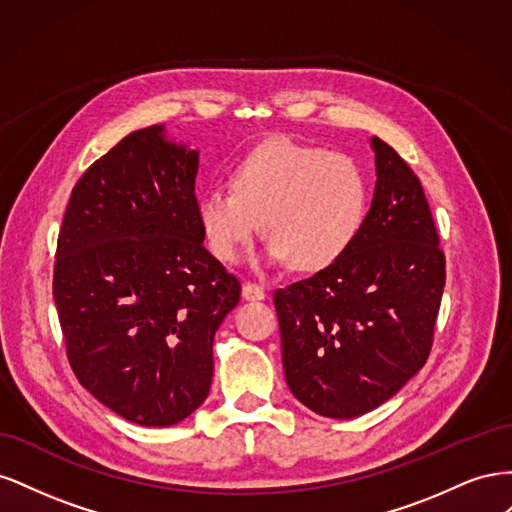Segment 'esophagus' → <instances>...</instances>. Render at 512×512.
<instances>
[{
	"instance_id": "obj_1",
	"label": "esophagus",
	"mask_w": 512,
	"mask_h": 512,
	"mask_svg": "<svg viewBox=\"0 0 512 512\" xmlns=\"http://www.w3.org/2000/svg\"><path fill=\"white\" fill-rule=\"evenodd\" d=\"M241 294H243V299H245V301H262V299L267 297L265 290H262V286L252 284V282H245V284H243Z\"/></svg>"
}]
</instances>
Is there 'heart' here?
<instances>
[{
    "mask_svg": "<svg viewBox=\"0 0 512 512\" xmlns=\"http://www.w3.org/2000/svg\"><path fill=\"white\" fill-rule=\"evenodd\" d=\"M232 188L213 183L196 198L211 254L237 262L258 228L265 258L294 271L331 267L359 237L369 209L363 168L342 153L275 138L232 168Z\"/></svg>",
    "mask_w": 512,
    "mask_h": 512,
    "instance_id": "1",
    "label": "heart"
}]
</instances>
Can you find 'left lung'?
<instances>
[{"label": "left lung", "mask_w": 512, "mask_h": 512, "mask_svg": "<svg viewBox=\"0 0 512 512\" xmlns=\"http://www.w3.org/2000/svg\"><path fill=\"white\" fill-rule=\"evenodd\" d=\"M376 188L350 250L275 290L288 389L329 418L391 399L427 361L444 290V254L423 185L399 153L371 138Z\"/></svg>", "instance_id": "obj_1"}]
</instances>
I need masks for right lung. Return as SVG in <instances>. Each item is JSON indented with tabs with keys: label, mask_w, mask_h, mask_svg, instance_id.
Instances as JSON below:
<instances>
[{
	"label": "right lung",
	"mask_w": 512,
	"mask_h": 512,
	"mask_svg": "<svg viewBox=\"0 0 512 512\" xmlns=\"http://www.w3.org/2000/svg\"><path fill=\"white\" fill-rule=\"evenodd\" d=\"M198 151L128 134L76 181L53 297L76 378L126 421L170 427L209 395L213 337L241 282L205 250Z\"/></svg>",
	"instance_id": "1"
}]
</instances>
